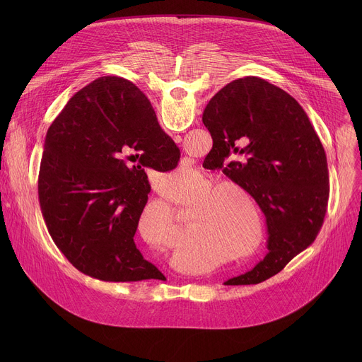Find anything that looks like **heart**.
Returning a JSON list of instances; mask_svg holds the SVG:
<instances>
[{
    "mask_svg": "<svg viewBox=\"0 0 362 362\" xmlns=\"http://www.w3.org/2000/svg\"><path fill=\"white\" fill-rule=\"evenodd\" d=\"M179 176L189 177L187 173H179ZM209 183L211 180L208 177L202 176L197 187L189 193L180 194L179 200H189L196 191ZM223 189L238 192L248 203L252 215H250V210L247 211L239 205L231 194L223 192ZM189 226L179 236L177 242L182 252L189 250L194 245L203 243L212 246V255L226 252L230 255L229 261H242L250 257L259 249L264 239L262 214L250 193L236 182L222 180L212 183L194 195L189 202ZM253 223H255V236L252 240ZM222 262L221 257L215 264L219 265Z\"/></svg>",
    "mask_w": 362,
    "mask_h": 362,
    "instance_id": "obj_1",
    "label": "heart"
}]
</instances>
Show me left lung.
Returning a JSON list of instances; mask_svg holds the SVG:
<instances>
[{
	"instance_id": "1",
	"label": "left lung",
	"mask_w": 362,
	"mask_h": 362,
	"mask_svg": "<svg viewBox=\"0 0 362 362\" xmlns=\"http://www.w3.org/2000/svg\"><path fill=\"white\" fill-rule=\"evenodd\" d=\"M202 120L214 139L208 156L259 204L269 235L264 261L225 285L264 282L311 246L322 228L329 197L325 150L299 103L259 77L226 84ZM233 153L241 160L229 163Z\"/></svg>"
}]
</instances>
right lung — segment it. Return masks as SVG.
<instances>
[{"instance_id":"add662e5","label":"right lung","mask_w":362,"mask_h":362,"mask_svg":"<svg viewBox=\"0 0 362 362\" xmlns=\"http://www.w3.org/2000/svg\"><path fill=\"white\" fill-rule=\"evenodd\" d=\"M180 150L129 80L100 77L49 126L38 200L51 239L84 275L106 282L165 279L136 247L150 185L143 168L169 172Z\"/></svg>"}]
</instances>
